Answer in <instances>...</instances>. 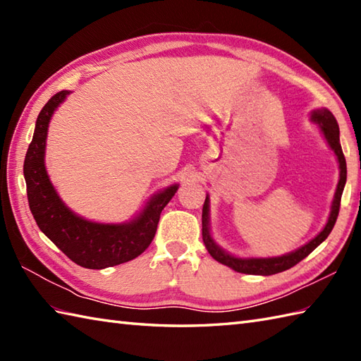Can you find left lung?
I'll return each mask as SVG.
<instances>
[{"mask_svg": "<svg viewBox=\"0 0 361 361\" xmlns=\"http://www.w3.org/2000/svg\"><path fill=\"white\" fill-rule=\"evenodd\" d=\"M310 121L313 124L318 126L319 132L323 135L327 145L335 153L336 161H338V169H340V180H338V185H336L327 224L310 242L302 245V247H299L295 251L287 252V255L273 256V257H239L225 251L216 240H214V237L211 234V224H209V195H206V200L203 204V214H202V226H203L202 234H203V242H204L206 250H208L209 255L216 259L217 262L229 267L231 270L237 273L270 276V274L286 271L288 268L295 267L298 262H301L304 257H307L310 252L315 250L319 243H323L327 239V235L331 234L336 221V217H338L341 194H343L344 185H346V175H348L346 159H344L341 144H340V128H338V124H336V119L334 114L327 109H317L310 113Z\"/></svg>", "mask_w": 361, "mask_h": 361, "instance_id": "left-lung-1", "label": "left lung"}]
</instances>
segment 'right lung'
I'll return each mask as SVG.
<instances>
[{"label": "right lung", "instance_id": "right-lung-1", "mask_svg": "<svg viewBox=\"0 0 361 361\" xmlns=\"http://www.w3.org/2000/svg\"><path fill=\"white\" fill-rule=\"evenodd\" d=\"M70 93L63 90L52 96L37 118L32 142L23 166L29 208L42 233L73 262L91 270H102L128 262L147 250L155 237L161 211L172 200L180 185L175 183L158 190L137 216L122 224H99L68 208L46 172L44 153L52 114Z\"/></svg>", "mask_w": 361, "mask_h": 361}]
</instances>
